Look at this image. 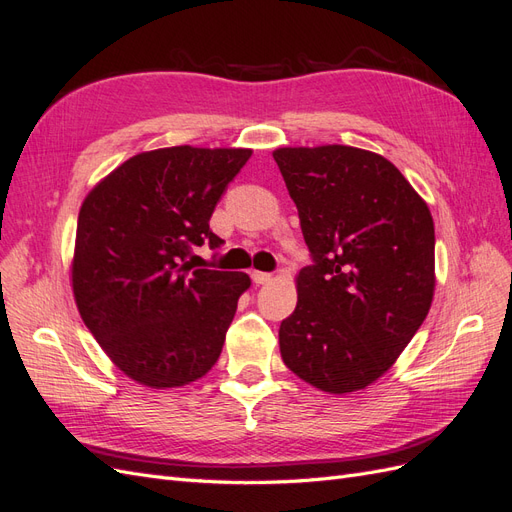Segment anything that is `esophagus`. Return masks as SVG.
<instances>
[{
	"mask_svg": "<svg viewBox=\"0 0 512 512\" xmlns=\"http://www.w3.org/2000/svg\"><path fill=\"white\" fill-rule=\"evenodd\" d=\"M252 280H254L256 286L269 284V282L273 280V275H271V273H262V271H252Z\"/></svg>",
	"mask_w": 512,
	"mask_h": 512,
	"instance_id": "esophagus-1",
	"label": "esophagus"
}]
</instances>
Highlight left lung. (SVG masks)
Listing matches in <instances>:
<instances>
[{
  "instance_id": "obj_1",
  "label": "left lung",
  "mask_w": 512,
  "mask_h": 512,
  "mask_svg": "<svg viewBox=\"0 0 512 512\" xmlns=\"http://www.w3.org/2000/svg\"><path fill=\"white\" fill-rule=\"evenodd\" d=\"M273 158L299 209L314 265L280 327L286 367L329 395L367 389L429 314L436 235L425 200L380 153L280 147Z\"/></svg>"
}]
</instances>
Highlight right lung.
<instances>
[{
  "instance_id": "obj_1",
  "label": "right lung",
  "mask_w": 512,
  "mask_h": 512,
  "mask_svg": "<svg viewBox=\"0 0 512 512\" xmlns=\"http://www.w3.org/2000/svg\"><path fill=\"white\" fill-rule=\"evenodd\" d=\"M252 149L136 153L85 196L70 265L85 327L113 365L149 389H177L218 363L247 273L192 269V245L222 239L211 213Z\"/></svg>"
}]
</instances>
